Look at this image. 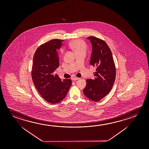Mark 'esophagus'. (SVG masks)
<instances>
[{
    "label": "esophagus",
    "mask_w": 149,
    "mask_h": 149,
    "mask_svg": "<svg viewBox=\"0 0 149 149\" xmlns=\"http://www.w3.org/2000/svg\"><path fill=\"white\" fill-rule=\"evenodd\" d=\"M72 79H73V80L74 81H77V80H78V79H79V78L76 77H73V78H72Z\"/></svg>",
    "instance_id": "34e87169"
}]
</instances>
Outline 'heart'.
<instances>
[{
	"instance_id": "b5f03b06",
	"label": "heart",
	"mask_w": 149,
	"mask_h": 149,
	"mask_svg": "<svg viewBox=\"0 0 149 149\" xmlns=\"http://www.w3.org/2000/svg\"><path fill=\"white\" fill-rule=\"evenodd\" d=\"M70 46L75 51V54L81 52H85L87 50V45L83 40L76 39L70 42Z\"/></svg>"
}]
</instances>
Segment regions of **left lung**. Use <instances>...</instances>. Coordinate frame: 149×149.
Returning a JSON list of instances; mask_svg holds the SVG:
<instances>
[{
    "instance_id": "8db88e82",
    "label": "left lung",
    "mask_w": 149,
    "mask_h": 149,
    "mask_svg": "<svg viewBox=\"0 0 149 149\" xmlns=\"http://www.w3.org/2000/svg\"><path fill=\"white\" fill-rule=\"evenodd\" d=\"M93 47L90 64L97 68L94 79L86 80L83 92L90 100L98 102L112 89L116 77V68L112 52L102 39L94 36L87 37Z\"/></svg>"
}]
</instances>
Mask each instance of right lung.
<instances>
[{
    "instance_id": "1",
    "label": "right lung",
    "mask_w": 149,
    "mask_h": 149,
    "mask_svg": "<svg viewBox=\"0 0 149 149\" xmlns=\"http://www.w3.org/2000/svg\"><path fill=\"white\" fill-rule=\"evenodd\" d=\"M63 40L54 39L42 44L35 51L32 65V77L35 88L42 98L51 104L65 97L72 85L70 79L62 81L54 72L59 67L57 50Z\"/></svg>"
}]
</instances>
